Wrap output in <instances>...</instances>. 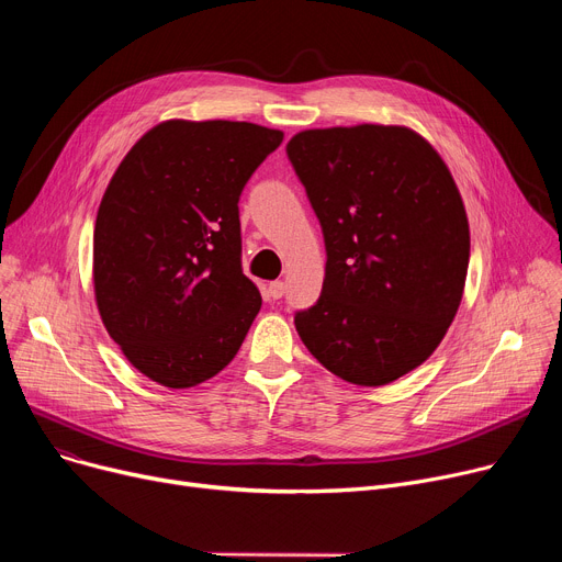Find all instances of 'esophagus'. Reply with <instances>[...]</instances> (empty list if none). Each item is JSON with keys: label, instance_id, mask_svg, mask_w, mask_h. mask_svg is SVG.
I'll list each match as a JSON object with an SVG mask.
<instances>
[{"label": "esophagus", "instance_id": "34e87169", "mask_svg": "<svg viewBox=\"0 0 562 562\" xmlns=\"http://www.w3.org/2000/svg\"><path fill=\"white\" fill-rule=\"evenodd\" d=\"M266 293H269V299L280 301L284 296V282H271L269 289H266Z\"/></svg>", "mask_w": 562, "mask_h": 562}]
</instances>
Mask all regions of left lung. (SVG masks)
Listing matches in <instances>:
<instances>
[{
	"label": "left lung",
	"instance_id": "left-lung-1",
	"mask_svg": "<svg viewBox=\"0 0 562 562\" xmlns=\"http://www.w3.org/2000/svg\"><path fill=\"white\" fill-rule=\"evenodd\" d=\"M286 155L328 252L299 337L341 380L387 385L432 356L462 301L469 221L453 175L405 125L303 130Z\"/></svg>",
	"mask_w": 562,
	"mask_h": 562
}]
</instances>
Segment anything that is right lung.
<instances>
[{
	"mask_svg": "<svg viewBox=\"0 0 562 562\" xmlns=\"http://www.w3.org/2000/svg\"><path fill=\"white\" fill-rule=\"evenodd\" d=\"M280 130L172 117L115 168L93 232L102 323L134 369L170 390L223 371L261 307L241 271L239 195Z\"/></svg>",
	"mask_w": 562,
	"mask_h": 562,
	"instance_id": "right-lung-1",
	"label": "right lung"
}]
</instances>
